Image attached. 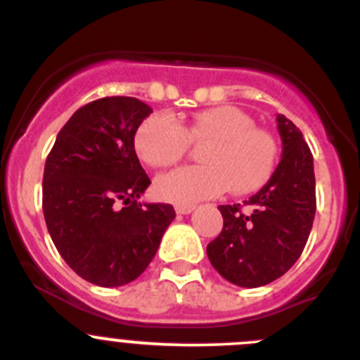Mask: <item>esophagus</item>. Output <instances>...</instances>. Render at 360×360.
Masks as SVG:
<instances>
[{
  "label": "esophagus",
  "instance_id": "34e87169",
  "mask_svg": "<svg viewBox=\"0 0 360 360\" xmlns=\"http://www.w3.org/2000/svg\"><path fill=\"white\" fill-rule=\"evenodd\" d=\"M193 211H195V205H176L178 214H191Z\"/></svg>",
  "mask_w": 360,
  "mask_h": 360
}]
</instances>
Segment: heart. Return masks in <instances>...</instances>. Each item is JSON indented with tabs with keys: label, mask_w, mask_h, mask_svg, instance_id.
Returning <instances> with one entry per match:
<instances>
[{
	"label": "heart",
	"mask_w": 360,
	"mask_h": 360,
	"mask_svg": "<svg viewBox=\"0 0 360 360\" xmlns=\"http://www.w3.org/2000/svg\"><path fill=\"white\" fill-rule=\"evenodd\" d=\"M191 141H211L202 151L205 165H187L158 176L155 191L165 202L191 205L227 189L249 195L274 174L278 142L236 106L198 111L186 128L169 113H155L136 129L135 151L151 167H167L186 155Z\"/></svg>",
	"instance_id": "obj_1"
}]
</instances>
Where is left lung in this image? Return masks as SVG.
Wrapping results in <instances>:
<instances>
[{
  "label": "left lung",
  "mask_w": 360,
  "mask_h": 360,
  "mask_svg": "<svg viewBox=\"0 0 360 360\" xmlns=\"http://www.w3.org/2000/svg\"><path fill=\"white\" fill-rule=\"evenodd\" d=\"M278 129L283 155L274 174L243 205H219L224 229L207 245L211 265L238 287H263L290 270L316 216L310 148L285 115H278Z\"/></svg>",
  "instance_id": "8db88e82"
}]
</instances>
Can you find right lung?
Masks as SVG:
<instances>
[{"label":"right lung","mask_w":360,"mask_h":360,"mask_svg":"<svg viewBox=\"0 0 360 360\" xmlns=\"http://www.w3.org/2000/svg\"><path fill=\"white\" fill-rule=\"evenodd\" d=\"M151 108L135 97H104L63 126L43 174V212L70 269L98 287H122L148 269L169 203H141L151 184L135 153V133Z\"/></svg>","instance_id":"obj_1"}]
</instances>
